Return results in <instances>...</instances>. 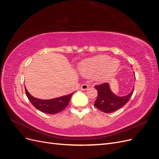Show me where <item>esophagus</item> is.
<instances>
[{
    "mask_svg": "<svg viewBox=\"0 0 159 159\" xmlns=\"http://www.w3.org/2000/svg\"><path fill=\"white\" fill-rule=\"evenodd\" d=\"M89 88V86L87 84H83L81 86V90H86Z\"/></svg>",
    "mask_w": 159,
    "mask_h": 159,
    "instance_id": "esophagus-1",
    "label": "esophagus"
}]
</instances>
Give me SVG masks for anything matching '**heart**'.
<instances>
[{
  "label": "heart",
  "instance_id": "1",
  "mask_svg": "<svg viewBox=\"0 0 159 159\" xmlns=\"http://www.w3.org/2000/svg\"><path fill=\"white\" fill-rule=\"evenodd\" d=\"M119 67L117 59H111L107 55H98L80 63L79 70L83 75L90 78L96 76L99 81H103L112 77Z\"/></svg>",
  "mask_w": 159,
  "mask_h": 159
}]
</instances>
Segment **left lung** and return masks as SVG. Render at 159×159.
<instances>
[{"label": "left lung", "instance_id": "1", "mask_svg": "<svg viewBox=\"0 0 159 159\" xmlns=\"http://www.w3.org/2000/svg\"><path fill=\"white\" fill-rule=\"evenodd\" d=\"M95 88L98 92V98L94 103L95 107L107 113L114 112L124 106L131 98L134 90L133 89L127 95L119 97L112 92L108 83L95 85Z\"/></svg>", "mask_w": 159, "mask_h": 159}]
</instances>
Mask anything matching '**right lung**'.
<instances>
[{
    "label": "right lung",
    "instance_id": "add662e5",
    "mask_svg": "<svg viewBox=\"0 0 159 159\" xmlns=\"http://www.w3.org/2000/svg\"><path fill=\"white\" fill-rule=\"evenodd\" d=\"M26 95L29 99L30 103L37 109L42 112L48 114H56L63 111L69 104L72 95L74 92L69 95L61 96L52 99H40L34 98L27 91L25 87Z\"/></svg>",
    "mask_w": 159,
    "mask_h": 159
}]
</instances>
